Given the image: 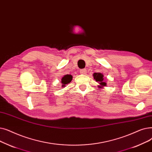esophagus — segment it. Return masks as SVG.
Returning <instances> with one entry per match:
<instances>
[{"label": "esophagus", "instance_id": "esophagus-1", "mask_svg": "<svg viewBox=\"0 0 152 152\" xmlns=\"http://www.w3.org/2000/svg\"><path fill=\"white\" fill-rule=\"evenodd\" d=\"M86 73V70L85 69H82L80 70V74H85Z\"/></svg>", "mask_w": 152, "mask_h": 152}]
</instances>
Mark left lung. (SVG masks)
Returning a JSON list of instances; mask_svg holds the SVG:
<instances>
[{
  "label": "left lung",
  "mask_w": 152,
  "mask_h": 152,
  "mask_svg": "<svg viewBox=\"0 0 152 152\" xmlns=\"http://www.w3.org/2000/svg\"><path fill=\"white\" fill-rule=\"evenodd\" d=\"M93 77L94 79L96 81L98 82V83L100 84V86H99V88H102L103 86H106V83L105 82H103V75L100 73V72H96V73L93 74Z\"/></svg>",
  "instance_id": "obj_1"
}]
</instances>
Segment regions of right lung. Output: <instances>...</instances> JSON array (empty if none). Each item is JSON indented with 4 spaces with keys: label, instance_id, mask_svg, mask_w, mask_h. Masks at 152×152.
<instances>
[{
    "label": "right lung",
    "instance_id": "right-lung-1",
    "mask_svg": "<svg viewBox=\"0 0 152 152\" xmlns=\"http://www.w3.org/2000/svg\"><path fill=\"white\" fill-rule=\"evenodd\" d=\"M72 80V76L71 75H64L61 80V83H62V86H66L67 84L69 83Z\"/></svg>",
    "mask_w": 152,
    "mask_h": 152
}]
</instances>
